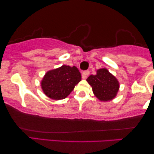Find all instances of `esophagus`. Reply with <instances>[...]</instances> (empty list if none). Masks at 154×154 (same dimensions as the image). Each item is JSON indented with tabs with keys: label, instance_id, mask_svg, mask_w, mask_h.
Returning a JSON list of instances; mask_svg holds the SVG:
<instances>
[{
	"label": "esophagus",
	"instance_id": "34e87169",
	"mask_svg": "<svg viewBox=\"0 0 154 154\" xmlns=\"http://www.w3.org/2000/svg\"><path fill=\"white\" fill-rule=\"evenodd\" d=\"M89 74H90L89 71H85L83 73H82V79H87V77L89 75Z\"/></svg>",
	"mask_w": 154,
	"mask_h": 154
}]
</instances>
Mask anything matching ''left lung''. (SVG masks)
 Returning <instances> with one entry per match:
<instances>
[{
  "instance_id": "left-lung-1",
  "label": "left lung",
  "mask_w": 154,
  "mask_h": 154,
  "mask_svg": "<svg viewBox=\"0 0 154 154\" xmlns=\"http://www.w3.org/2000/svg\"><path fill=\"white\" fill-rule=\"evenodd\" d=\"M86 81L92 86L95 97L102 102L114 99L119 90V82L106 69H100L96 75H90Z\"/></svg>"
}]
</instances>
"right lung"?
Listing matches in <instances>:
<instances>
[{
	"instance_id": "obj_1",
	"label": "right lung",
	"mask_w": 154,
	"mask_h": 154,
	"mask_svg": "<svg viewBox=\"0 0 154 154\" xmlns=\"http://www.w3.org/2000/svg\"><path fill=\"white\" fill-rule=\"evenodd\" d=\"M81 81V74L75 66L63 65L48 71L41 81L45 94L54 100L65 99Z\"/></svg>"
}]
</instances>
